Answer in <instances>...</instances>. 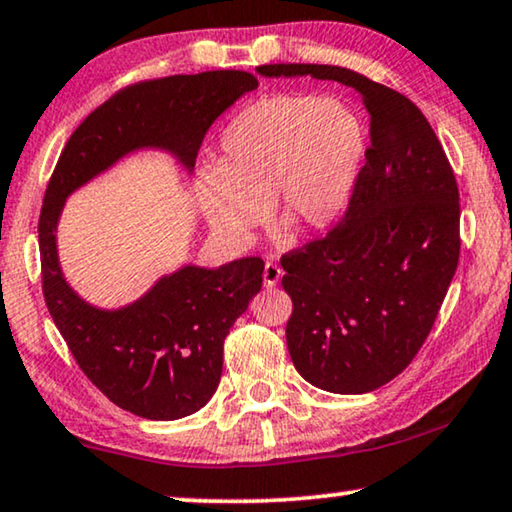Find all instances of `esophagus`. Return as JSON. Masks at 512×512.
Segmentation results:
<instances>
[{"instance_id": "esophagus-1", "label": "esophagus", "mask_w": 512, "mask_h": 512, "mask_svg": "<svg viewBox=\"0 0 512 512\" xmlns=\"http://www.w3.org/2000/svg\"><path fill=\"white\" fill-rule=\"evenodd\" d=\"M264 287H276L280 278H282V269L278 262H273V259H269V262L264 264Z\"/></svg>"}]
</instances>
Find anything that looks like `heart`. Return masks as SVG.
<instances>
[{
	"mask_svg": "<svg viewBox=\"0 0 512 512\" xmlns=\"http://www.w3.org/2000/svg\"><path fill=\"white\" fill-rule=\"evenodd\" d=\"M361 156L363 126L338 98H257L223 128L213 167L197 170V207L236 248L253 241L264 204L282 230H324L345 209Z\"/></svg>",
	"mask_w": 512,
	"mask_h": 512,
	"instance_id": "b5f03b06",
	"label": "heart"
}]
</instances>
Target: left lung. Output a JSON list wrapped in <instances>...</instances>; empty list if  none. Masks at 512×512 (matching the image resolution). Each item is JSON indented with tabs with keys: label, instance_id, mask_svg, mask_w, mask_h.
Returning a JSON list of instances; mask_svg holds the SVG:
<instances>
[{
	"label": "left lung",
	"instance_id": "obj_1",
	"mask_svg": "<svg viewBox=\"0 0 512 512\" xmlns=\"http://www.w3.org/2000/svg\"><path fill=\"white\" fill-rule=\"evenodd\" d=\"M264 78L333 80L361 94L370 149L345 218L282 255L294 368L329 393H368L414 361L460 259V193L425 114L342 66L266 64Z\"/></svg>",
	"mask_w": 512,
	"mask_h": 512
}]
</instances>
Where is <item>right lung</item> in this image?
I'll use <instances>...</instances> for the list:
<instances>
[{"label":"right lung","mask_w":512,"mask_h":512,"mask_svg":"<svg viewBox=\"0 0 512 512\" xmlns=\"http://www.w3.org/2000/svg\"><path fill=\"white\" fill-rule=\"evenodd\" d=\"M257 89L246 71L144 80L121 89L75 128L45 188L38 218L43 296L80 370L117 407L149 421L195 414L223 375V342L262 289L264 262L181 266L142 299L103 310L61 273L57 223L66 197L137 149H163L190 172L202 140L234 101Z\"/></svg>","instance_id":"1"}]
</instances>
